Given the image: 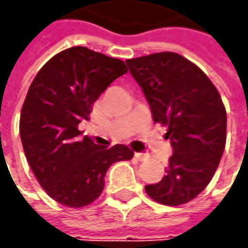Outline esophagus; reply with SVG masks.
<instances>
[{
  "mask_svg": "<svg viewBox=\"0 0 248 248\" xmlns=\"http://www.w3.org/2000/svg\"><path fill=\"white\" fill-rule=\"evenodd\" d=\"M134 156H135V158L139 160V161H143V160H146V158L149 157L146 153H140V152H135V155H134Z\"/></svg>",
  "mask_w": 248,
  "mask_h": 248,
  "instance_id": "esophagus-1",
  "label": "esophagus"
}]
</instances>
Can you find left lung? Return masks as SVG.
Instances as JSON below:
<instances>
[{
    "instance_id": "1",
    "label": "left lung",
    "mask_w": 248,
    "mask_h": 248,
    "mask_svg": "<svg viewBox=\"0 0 248 248\" xmlns=\"http://www.w3.org/2000/svg\"><path fill=\"white\" fill-rule=\"evenodd\" d=\"M142 88L155 123L166 125L172 156L163 179L146 193L166 205L195 199L213 179L226 143V110L210 78L174 52L125 61Z\"/></svg>"
}]
</instances>
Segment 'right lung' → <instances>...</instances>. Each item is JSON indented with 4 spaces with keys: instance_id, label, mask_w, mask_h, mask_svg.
I'll use <instances>...</instances> for the list:
<instances>
[{
    "instance_id": "add662e5",
    "label": "right lung",
    "mask_w": 248,
    "mask_h": 248,
    "mask_svg": "<svg viewBox=\"0 0 248 248\" xmlns=\"http://www.w3.org/2000/svg\"><path fill=\"white\" fill-rule=\"evenodd\" d=\"M125 73L120 59L73 46L55 55L34 77L19 132L37 181L58 203L73 208L91 204L103 190L108 168L134 156L125 145L108 148L81 138L78 129L100 93Z\"/></svg>"
}]
</instances>
